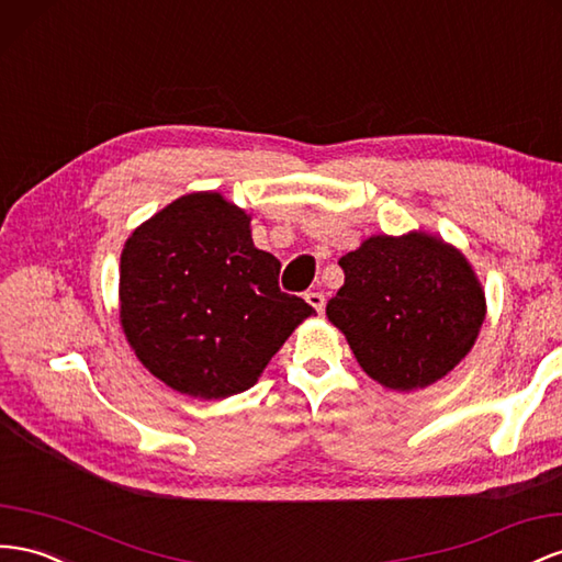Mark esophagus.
<instances>
[{
	"instance_id": "obj_1",
	"label": "esophagus",
	"mask_w": 562,
	"mask_h": 562,
	"mask_svg": "<svg viewBox=\"0 0 562 562\" xmlns=\"http://www.w3.org/2000/svg\"><path fill=\"white\" fill-rule=\"evenodd\" d=\"M305 300L310 302V305H312L318 314L324 312V307H326V295H324L322 291H310V293L305 295Z\"/></svg>"
}]
</instances>
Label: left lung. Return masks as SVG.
<instances>
[{"label": "left lung", "mask_w": 562, "mask_h": 562, "mask_svg": "<svg viewBox=\"0 0 562 562\" xmlns=\"http://www.w3.org/2000/svg\"><path fill=\"white\" fill-rule=\"evenodd\" d=\"M338 265L345 283L326 314L373 381L428 387L470 352L484 293L457 248L428 234L373 236Z\"/></svg>", "instance_id": "1"}]
</instances>
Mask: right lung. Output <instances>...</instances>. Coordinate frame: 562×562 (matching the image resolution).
<instances>
[{"instance_id":"1","label":"right lung","mask_w":562,"mask_h":562,"mask_svg":"<svg viewBox=\"0 0 562 562\" xmlns=\"http://www.w3.org/2000/svg\"><path fill=\"white\" fill-rule=\"evenodd\" d=\"M281 262L257 250L250 217L220 193H191L142 224L120 255V322L165 385L222 400L255 385L314 314L283 293Z\"/></svg>"}]
</instances>
